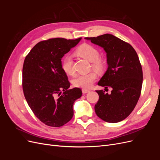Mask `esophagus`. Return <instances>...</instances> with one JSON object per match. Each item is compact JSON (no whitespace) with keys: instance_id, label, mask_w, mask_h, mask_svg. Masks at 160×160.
Segmentation results:
<instances>
[{"instance_id":"1","label":"esophagus","mask_w":160,"mask_h":160,"mask_svg":"<svg viewBox=\"0 0 160 160\" xmlns=\"http://www.w3.org/2000/svg\"><path fill=\"white\" fill-rule=\"evenodd\" d=\"M82 91H83V93H88V92H89V90L88 89H82Z\"/></svg>"}]
</instances>
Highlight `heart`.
Masks as SVG:
<instances>
[{
	"label": "heart",
	"mask_w": 160,
	"mask_h": 160,
	"mask_svg": "<svg viewBox=\"0 0 160 160\" xmlns=\"http://www.w3.org/2000/svg\"><path fill=\"white\" fill-rule=\"evenodd\" d=\"M76 53L85 59L91 62V66L98 71H103L105 67L104 61L99 57V52L95 47L88 43H83L76 49ZM62 69L67 75L73 76L75 71L73 67L72 57L67 55L63 57L61 62ZM96 72L91 71L87 74L77 76L73 80V85L77 88L83 89H89L97 79Z\"/></svg>",
	"instance_id": "obj_1"
}]
</instances>
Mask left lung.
I'll return each mask as SVG.
<instances>
[{
  "label": "left lung",
  "mask_w": 160,
  "mask_h": 160,
  "mask_svg": "<svg viewBox=\"0 0 160 160\" xmlns=\"http://www.w3.org/2000/svg\"><path fill=\"white\" fill-rule=\"evenodd\" d=\"M85 38L107 52L108 68L98 85L113 89L111 94L96 91L95 113L106 122H119L132 112L141 95L143 71L138 55L128 42L110 34Z\"/></svg>",
  "instance_id": "1"
}]
</instances>
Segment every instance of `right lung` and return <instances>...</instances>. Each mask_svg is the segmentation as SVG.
Listing matches in <instances>:
<instances>
[{
	"mask_svg": "<svg viewBox=\"0 0 160 160\" xmlns=\"http://www.w3.org/2000/svg\"><path fill=\"white\" fill-rule=\"evenodd\" d=\"M81 39L55 38L40 41L24 61V95L33 113L48 126L59 128L69 122L73 116L75 101L82 95L79 88L68 90L70 83L61 67L62 57Z\"/></svg>",
	"mask_w": 160,
	"mask_h": 160,
	"instance_id": "add662e5",
	"label": "right lung"
}]
</instances>
